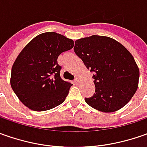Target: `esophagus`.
I'll use <instances>...</instances> for the list:
<instances>
[{
	"instance_id": "esophagus-1",
	"label": "esophagus",
	"mask_w": 147,
	"mask_h": 147,
	"mask_svg": "<svg viewBox=\"0 0 147 147\" xmlns=\"http://www.w3.org/2000/svg\"><path fill=\"white\" fill-rule=\"evenodd\" d=\"M74 83H75V84H78V83H79V78H76L74 79Z\"/></svg>"
}]
</instances>
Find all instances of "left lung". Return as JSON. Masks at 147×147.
I'll return each instance as SVG.
<instances>
[{"label":"left lung","instance_id":"8db88e82","mask_svg":"<svg viewBox=\"0 0 147 147\" xmlns=\"http://www.w3.org/2000/svg\"><path fill=\"white\" fill-rule=\"evenodd\" d=\"M74 52L94 73L96 91L85 98L90 106L102 112L121 109L135 94L139 69L131 53L113 38L93 35L75 42Z\"/></svg>","mask_w":147,"mask_h":147}]
</instances>
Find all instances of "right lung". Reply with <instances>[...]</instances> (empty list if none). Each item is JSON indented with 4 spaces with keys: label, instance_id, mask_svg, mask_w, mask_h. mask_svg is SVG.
<instances>
[{
    "label": "right lung",
    "instance_id": "right-lung-1",
    "mask_svg": "<svg viewBox=\"0 0 147 147\" xmlns=\"http://www.w3.org/2000/svg\"><path fill=\"white\" fill-rule=\"evenodd\" d=\"M74 41L49 32L34 37L22 50L11 69L10 85L21 102L35 111L52 109L64 102L72 84L60 78V54Z\"/></svg>",
    "mask_w": 147,
    "mask_h": 147
}]
</instances>
